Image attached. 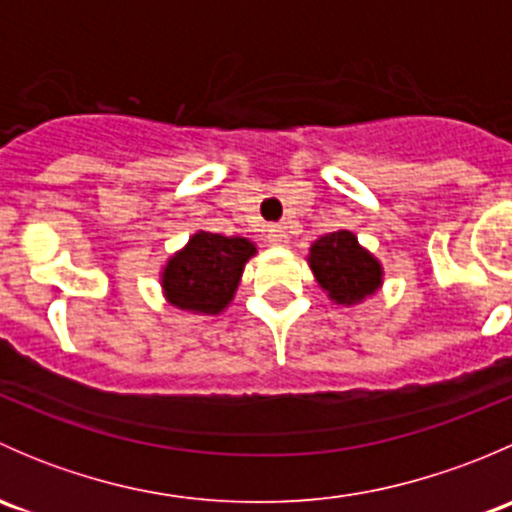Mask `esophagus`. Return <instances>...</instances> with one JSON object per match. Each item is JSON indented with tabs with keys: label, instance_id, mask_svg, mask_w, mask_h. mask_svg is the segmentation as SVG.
<instances>
[{
	"label": "esophagus",
	"instance_id": "34e87169",
	"mask_svg": "<svg viewBox=\"0 0 512 512\" xmlns=\"http://www.w3.org/2000/svg\"><path fill=\"white\" fill-rule=\"evenodd\" d=\"M265 237H267V242H270L272 247H287L289 245V235H287V230L282 225L267 227Z\"/></svg>",
	"mask_w": 512,
	"mask_h": 512
}]
</instances>
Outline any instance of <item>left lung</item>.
I'll return each mask as SVG.
<instances>
[{"label": "left lung", "mask_w": 512, "mask_h": 512, "mask_svg": "<svg viewBox=\"0 0 512 512\" xmlns=\"http://www.w3.org/2000/svg\"><path fill=\"white\" fill-rule=\"evenodd\" d=\"M307 262L327 297L344 307L364 302L384 285L381 262L349 230L329 232L312 242Z\"/></svg>", "instance_id": "left-lung-1"}]
</instances>
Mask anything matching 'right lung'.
Wrapping results in <instances>:
<instances>
[{
  "label": "right lung",
  "mask_w": 512,
  "mask_h": 512,
  "mask_svg": "<svg viewBox=\"0 0 512 512\" xmlns=\"http://www.w3.org/2000/svg\"><path fill=\"white\" fill-rule=\"evenodd\" d=\"M257 252L247 237L198 230L160 272V287L175 309L220 314L235 297L242 270Z\"/></svg>",
  "instance_id": "add662e5"
}]
</instances>
